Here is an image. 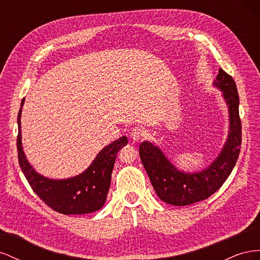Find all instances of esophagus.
I'll use <instances>...</instances> for the list:
<instances>
[{
	"label": "esophagus",
	"instance_id": "obj_1",
	"mask_svg": "<svg viewBox=\"0 0 260 260\" xmlns=\"http://www.w3.org/2000/svg\"><path fill=\"white\" fill-rule=\"evenodd\" d=\"M143 137H144V130L142 128L135 127L130 132V138L132 139V141H135V142H139V141Z\"/></svg>",
	"mask_w": 260,
	"mask_h": 260
}]
</instances>
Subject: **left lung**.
<instances>
[{
  "instance_id": "1",
  "label": "left lung",
  "mask_w": 260,
  "mask_h": 260,
  "mask_svg": "<svg viewBox=\"0 0 260 260\" xmlns=\"http://www.w3.org/2000/svg\"><path fill=\"white\" fill-rule=\"evenodd\" d=\"M229 109L230 129L226 142L217 158L206 169L195 174L178 170L159 147L148 141L140 145V157L158 198L175 206H185L208 199L218 191L232 172L242 144L239 94L233 78L221 68L214 82Z\"/></svg>"
}]
</instances>
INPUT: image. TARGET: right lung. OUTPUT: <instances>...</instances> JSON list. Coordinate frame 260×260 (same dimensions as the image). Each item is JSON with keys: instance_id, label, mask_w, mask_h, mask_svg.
<instances>
[{"instance_id": "add662e5", "label": "right lung", "mask_w": 260, "mask_h": 260, "mask_svg": "<svg viewBox=\"0 0 260 260\" xmlns=\"http://www.w3.org/2000/svg\"><path fill=\"white\" fill-rule=\"evenodd\" d=\"M25 99L21 101V107ZM18 113L17 151L21 171L34 192L53 210L64 215L90 214L103 207L111 185L112 172L118 152L128 144L127 137H121L105 146L98 154L90 167L76 177L53 180L45 178L32 168L22 151L20 117Z\"/></svg>"}]
</instances>
